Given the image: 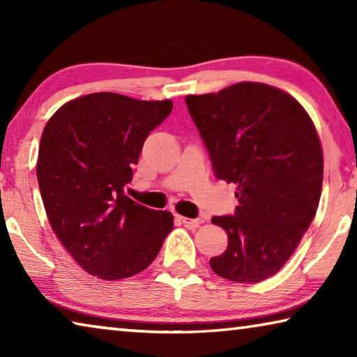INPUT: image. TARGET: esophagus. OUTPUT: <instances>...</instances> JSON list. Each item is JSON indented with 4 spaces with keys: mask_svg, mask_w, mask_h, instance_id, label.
<instances>
[{
    "mask_svg": "<svg viewBox=\"0 0 357 357\" xmlns=\"http://www.w3.org/2000/svg\"><path fill=\"white\" fill-rule=\"evenodd\" d=\"M178 219L189 228H197L203 222L202 219H187V217H181V215H178Z\"/></svg>",
    "mask_w": 357,
    "mask_h": 357,
    "instance_id": "1",
    "label": "esophagus"
}]
</instances>
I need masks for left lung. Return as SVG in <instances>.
<instances>
[{
  "label": "left lung",
  "instance_id": "1",
  "mask_svg": "<svg viewBox=\"0 0 357 357\" xmlns=\"http://www.w3.org/2000/svg\"><path fill=\"white\" fill-rule=\"evenodd\" d=\"M185 104L215 178L236 184L239 202L233 215L213 217L228 247L209 259L211 268L231 282L269 279L293 255L321 197L315 126L298 100L264 83L187 96Z\"/></svg>",
  "mask_w": 357,
  "mask_h": 357
}]
</instances>
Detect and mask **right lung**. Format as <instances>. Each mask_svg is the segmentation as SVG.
I'll return each mask as SVG.
<instances>
[{
    "label": "right lung",
    "instance_id": "obj_1",
    "mask_svg": "<svg viewBox=\"0 0 357 357\" xmlns=\"http://www.w3.org/2000/svg\"><path fill=\"white\" fill-rule=\"evenodd\" d=\"M172 100L93 93L48 119L39 144V189L48 222L75 261L102 280L142 273L173 229L168 211L138 204L124 189L143 143Z\"/></svg>",
    "mask_w": 357,
    "mask_h": 357
}]
</instances>
